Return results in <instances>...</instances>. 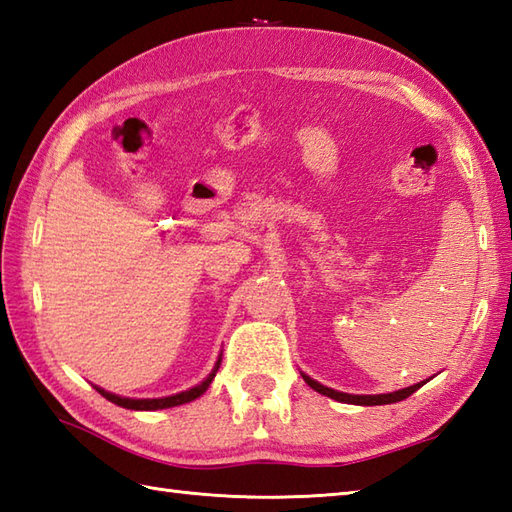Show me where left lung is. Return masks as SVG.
Segmentation results:
<instances>
[{
    "mask_svg": "<svg viewBox=\"0 0 512 512\" xmlns=\"http://www.w3.org/2000/svg\"><path fill=\"white\" fill-rule=\"evenodd\" d=\"M303 380H306V383H308L314 391H319V394H323V396L334 398V400H339V402H347V405H363V407L391 405V402L405 400V398H409V396L413 394V391H418L424 383H427V380H424V383H416V385L405 387V389L391 391V394H378V396H354V394H343V391H336V389L325 387V385L317 383V380H312V378H310V376H306V374H303Z\"/></svg>",
    "mask_w": 512,
    "mask_h": 512,
    "instance_id": "obj_1",
    "label": "left lung"
}]
</instances>
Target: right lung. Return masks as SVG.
<instances>
[{"mask_svg":"<svg viewBox=\"0 0 512 512\" xmlns=\"http://www.w3.org/2000/svg\"><path fill=\"white\" fill-rule=\"evenodd\" d=\"M220 363H222V358H220V361L215 363V367H213V372L209 374V378L202 380V383H200L198 387L187 389V391H180V394H176V396H167V398H140V400H136V398H121V396H116V394H110V391H105V389H101V387H96V391H99V394H101L103 398H107L110 402H114V405H118V407H125V409L154 411V409L178 407V405H184V402H191V400H195L198 396H202L204 391L209 389L211 380H213V378H215V374H217V369H220Z\"/></svg>","mask_w":512,"mask_h":512,"instance_id":"1","label":"right lung"}]
</instances>
